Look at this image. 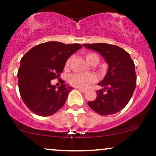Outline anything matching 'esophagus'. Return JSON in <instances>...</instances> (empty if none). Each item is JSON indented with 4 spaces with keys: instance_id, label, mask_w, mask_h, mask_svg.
Returning a JSON list of instances; mask_svg holds the SVG:
<instances>
[{
    "instance_id": "34e87169",
    "label": "esophagus",
    "mask_w": 156,
    "mask_h": 156,
    "mask_svg": "<svg viewBox=\"0 0 156 156\" xmlns=\"http://www.w3.org/2000/svg\"><path fill=\"white\" fill-rule=\"evenodd\" d=\"M77 89H78L79 91H80V92H83V93L87 92V89H82V88H80V87H78V88H77Z\"/></svg>"
}]
</instances>
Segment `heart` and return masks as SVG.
Instances as JSON below:
<instances>
[{
  "label": "heart",
  "mask_w": 156,
  "mask_h": 156,
  "mask_svg": "<svg viewBox=\"0 0 156 156\" xmlns=\"http://www.w3.org/2000/svg\"><path fill=\"white\" fill-rule=\"evenodd\" d=\"M85 58L87 62L89 64H97L99 62V57L95 53H88L85 54ZM70 63V58L67 61L66 65L69 66ZM95 76L92 74H72L69 76L68 78V81L71 85L74 86L76 87H80V88H85L88 87L90 83H93L95 80Z\"/></svg>",
  "instance_id": "heart-1"
}]
</instances>
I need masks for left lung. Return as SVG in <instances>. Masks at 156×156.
<instances>
[{"mask_svg":"<svg viewBox=\"0 0 156 156\" xmlns=\"http://www.w3.org/2000/svg\"><path fill=\"white\" fill-rule=\"evenodd\" d=\"M83 45L98 52L108 66L105 78L98 83L103 89L97 91L96 99L89 101V106L103 116L120 112L129 102L136 84L135 64L130 55L122 48L113 44L94 43Z\"/></svg>","mask_w":156,"mask_h":156,"instance_id":"1","label":"left lung"}]
</instances>
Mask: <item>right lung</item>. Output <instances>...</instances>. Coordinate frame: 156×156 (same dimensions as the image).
Returning a JSON list of instances; mask_svg holds the SVG:
<instances>
[{
	"mask_svg": "<svg viewBox=\"0 0 156 156\" xmlns=\"http://www.w3.org/2000/svg\"><path fill=\"white\" fill-rule=\"evenodd\" d=\"M80 44L48 42L29 50L20 60L17 78L23 102L32 112L48 117L63 107L73 87L62 83L56 88L51 80L59 78L70 55Z\"/></svg>",
	"mask_w": 156,
	"mask_h": 156,
	"instance_id": "right-lung-1",
	"label": "right lung"
}]
</instances>
